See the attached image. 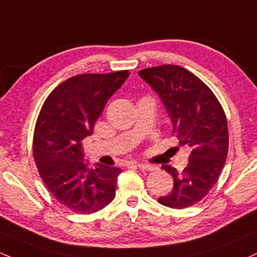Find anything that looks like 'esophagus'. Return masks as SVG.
<instances>
[{
    "label": "esophagus",
    "instance_id": "obj_1",
    "mask_svg": "<svg viewBox=\"0 0 257 257\" xmlns=\"http://www.w3.org/2000/svg\"><path fill=\"white\" fill-rule=\"evenodd\" d=\"M137 166L140 168V170H144V171H154L155 170V166L149 165V163H137Z\"/></svg>",
    "mask_w": 257,
    "mask_h": 257
}]
</instances>
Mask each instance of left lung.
Masks as SVG:
<instances>
[{
  "mask_svg": "<svg viewBox=\"0 0 257 257\" xmlns=\"http://www.w3.org/2000/svg\"><path fill=\"white\" fill-rule=\"evenodd\" d=\"M139 75L159 94L173 124L180 146L190 149L188 166L173 177V189L157 201L171 208H185L204 199L215 185L228 154L227 118L211 89L196 75L174 64L146 68Z\"/></svg>",
  "mask_w": 257,
  "mask_h": 257,
  "instance_id": "1",
  "label": "left lung"
}]
</instances>
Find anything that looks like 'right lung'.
I'll return each mask as SVG.
<instances>
[{
    "label": "right lung",
    "instance_id": "obj_1",
    "mask_svg": "<svg viewBox=\"0 0 257 257\" xmlns=\"http://www.w3.org/2000/svg\"><path fill=\"white\" fill-rule=\"evenodd\" d=\"M128 77V70L75 75L56 87L41 107L34 160L50 193L73 212L94 213L114 199L122 171L100 163L87 167L81 142L92 134L108 98Z\"/></svg>",
    "mask_w": 257,
    "mask_h": 257
}]
</instances>
